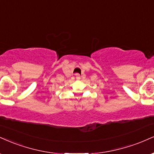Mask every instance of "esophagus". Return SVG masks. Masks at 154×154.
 <instances>
[{
  "mask_svg": "<svg viewBox=\"0 0 154 154\" xmlns=\"http://www.w3.org/2000/svg\"><path fill=\"white\" fill-rule=\"evenodd\" d=\"M75 77H76V79H80V75H79V74H78V73L75 74Z\"/></svg>",
  "mask_w": 154,
  "mask_h": 154,
  "instance_id": "34e87169",
  "label": "esophagus"
}]
</instances>
